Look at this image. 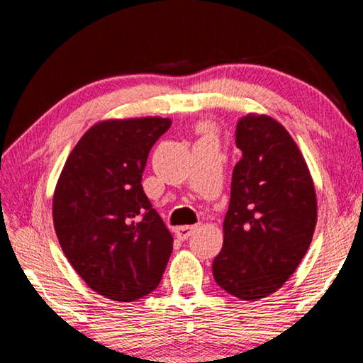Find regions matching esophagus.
Instances as JSON below:
<instances>
[{"instance_id":"34e87169","label":"esophagus","mask_w":363,"mask_h":363,"mask_svg":"<svg viewBox=\"0 0 363 363\" xmlns=\"http://www.w3.org/2000/svg\"><path fill=\"white\" fill-rule=\"evenodd\" d=\"M195 231H196V226H178V228H175V235H177L178 240H182V241L188 240V238H190Z\"/></svg>"}]
</instances>
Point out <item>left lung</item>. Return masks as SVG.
I'll list each match as a JSON object with an SVG mask.
<instances>
[{"label": "left lung", "mask_w": 363, "mask_h": 363, "mask_svg": "<svg viewBox=\"0 0 363 363\" xmlns=\"http://www.w3.org/2000/svg\"><path fill=\"white\" fill-rule=\"evenodd\" d=\"M235 142L242 157L233 170L213 276L228 294L257 301L279 289L309 250L317 200L304 157L274 118L241 117Z\"/></svg>", "instance_id": "1"}]
</instances>
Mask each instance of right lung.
Listing matches in <instances>:
<instances>
[{
    "mask_svg": "<svg viewBox=\"0 0 363 363\" xmlns=\"http://www.w3.org/2000/svg\"><path fill=\"white\" fill-rule=\"evenodd\" d=\"M170 118L104 121L84 133L59 177L52 220L64 255L92 291L118 302L160 284L173 238L142 188Z\"/></svg>",
    "mask_w": 363,
    "mask_h": 363,
    "instance_id": "1",
    "label": "right lung"
}]
</instances>
